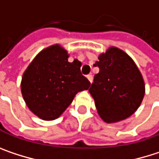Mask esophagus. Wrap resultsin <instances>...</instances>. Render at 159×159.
<instances>
[{"label":"esophagus","instance_id":"34e87169","mask_svg":"<svg viewBox=\"0 0 159 159\" xmlns=\"http://www.w3.org/2000/svg\"><path fill=\"white\" fill-rule=\"evenodd\" d=\"M86 77H87V79L89 80V82L92 84V82H93V75H88Z\"/></svg>","mask_w":159,"mask_h":159}]
</instances>
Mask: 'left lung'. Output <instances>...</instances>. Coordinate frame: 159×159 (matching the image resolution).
<instances>
[{
    "mask_svg": "<svg viewBox=\"0 0 159 159\" xmlns=\"http://www.w3.org/2000/svg\"><path fill=\"white\" fill-rule=\"evenodd\" d=\"M94 66L99 68L89 93L100 118L108 122H118L133 115L144 96L143 76L123 50L111 47L98 56Z\"/></svg>",
    "mask_w": 159,
    "mask_h": 159,
    "instance_id": "obj_1",
    "label": "left lung"
}]
</instances>
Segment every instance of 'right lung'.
Listing matches in <instances>:
<instances>
[{
  "label": "right lung",
  "instance_id": "obj_1",
  "mask_svg": "<svg viewBox=\"0 0 159 159\" xmlns=\"http://www.w3.org/2000/svg\"><path fill=\"white\" fill-rule=\"evenodd\" d=\"M69 54L60 45L41 50L25 71L21 92L35 115L44 120L59 118L75 95L87 90L90 82L82 74L78 60L68 61Z\"/></svg>",
  "mask_w": 159,
  "mask_h": 159
}]
</instances>
